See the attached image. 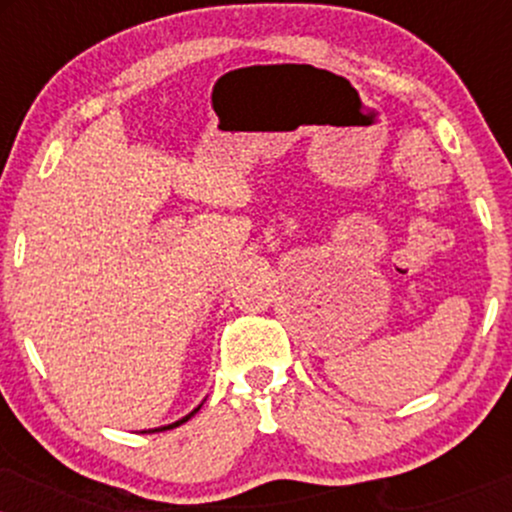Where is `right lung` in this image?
<instances>
[{"label": "right lung", "mask_w": 512, "mask_h": 512, "mask_svg": "<svg viewBox=\"0 0 512 512\" xmlns=\"http://www.w3.org/2000/svg\"><path fill=\"white\" fill-rule=\"evenodd\" d=\"M199 409H202V404H199V407H195V409H192V411H190V414H185V416H182V419H178V421H173V424H168V426H158V428H151V431H149V433H158V431H168V428H175V426L185 424V421H187V419H192V416H195ZM144 433H146V431H144Z\"/></svg>", "instance_id": "right-lung-1"}]
</instances>
